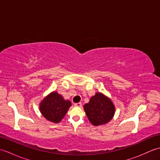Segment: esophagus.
I'll use <instances>...</instances> for the list:
<instances>
[{
  "label": "esophagus",
  "mask_w": 160,
  "mask_h": 160,
  "mask_svg": "<svg viewBox=\"0 0 160 160\" xmlns=\"http://www.w3.org/2000/svg\"><path fill=\"white\" fill-rule=\"evenodd\" d=\"M74 105H75V107H81L82 106V103L81 102H78V103H76V104H74Z\"/></svg>",
  "instance_id": "esophagus-1"
}]
</instances>
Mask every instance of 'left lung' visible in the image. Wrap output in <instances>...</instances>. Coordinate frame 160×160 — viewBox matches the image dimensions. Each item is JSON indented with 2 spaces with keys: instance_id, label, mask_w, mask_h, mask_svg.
I'll return each instance as SVG.
<instances>
[{
  "instance_id": "1",
  "label": "left lung",
  "mask_w": 160,
  "mask_h": 160,
  "mask_svg": "<svg viewBox=\"0 0 160 160\" xmlns=\"http://www.w3.org/2000/svg\"><path fill=\"white\" fill-rule=\"evenodd\" d=\"M84 110L89 122L93 126L107 124L113 119L115 107L113 102L102 93L97 92L84 105Z\"/></svg>"
}]
</instances>
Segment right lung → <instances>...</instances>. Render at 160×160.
Wrapping results in <instances>:
<instances>
[{
  "label": "right lung",
  "instance_id": "add662e5",
  "mask_svg": "<svg viewBox=\"0 0 160 160\" xmlns=\"http://www.w3.org/2000/svg\"><path fill=\"white\" fill-rule=\"evenodd\" d=\"M71 106L69 100H64L56 91H52L40 102L39 109L46 120L53 123H59Z\"/></svg>",
  "mask_w": 160,
  "mask_h": 160
}]
</instances>
